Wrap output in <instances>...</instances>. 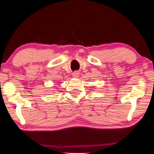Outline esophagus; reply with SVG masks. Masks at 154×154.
<instances>
[{"label": "esophagus", "mask_w": 154, "mask_h": 154, "mask_svg": "<svg viewBox=\"0 0 154 154\" xmlns=\"http://www.w3.org/2000/svg\"><path fill=\"white\" fill-rule=\"evenodd\" d=\"M72 75H73V78H78L79 76V71H75V72L73 73Z\"/></svg>", "instance_id": "1"}]
</instances>
